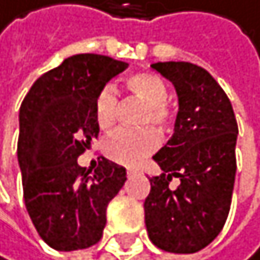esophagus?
Returning <instances> with one entry per match:
<instances>
[{"label": "esophagus", "mask_w": 260, "mask_h": 260, "mask_svg": "<svg viewBox=\"0 0 260 260\" xmlns=\"http://www.w3.org/2000/svg\"><path fill=\"white\" fill-rule=\"evenodd\" d=\"M126 174H127V177H133V175L136 174V170H134V169H127V170H126Z\"/></svg>", "instance_id": "esophagus-1"}]
</instances>
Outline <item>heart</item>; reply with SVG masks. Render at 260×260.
Returning a JSON list of instances; mask_svg holds the SVG:
<instances>
[{
  "label": "heart",
  "instance_id": "b5f03b06",
  "mask_svg": "<svg viewBox=\"0 0 260 260\" xmlns=\"http://www.w3.org/2000/svg\"><path fill=\"white\" fill-rule=\"evenodd\" d=\"M127 90L146 103L141 118L142 126L152 124L159 131L167 129L172 122V110L167 106L169 90L166 82L152 72H136L126 78ZM118 111V96L113 86H105L94 100V118L100 127L108 129L114 124ZM159 136L149 127L118 129L103 144L105 154L113 162L134 167L157 149Z\"/></svg>",
  "mask_w": 260,
  "mask_h": 260
}]
</instances>
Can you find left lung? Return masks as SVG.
<instances>
[{
  "mask_svg": "<svg viewBox=\"0 0 260 260\" xmlns=\"http://www.w3.org/2000/svg\"><path fill=\"white\" fill-rule=\"evenodd\" d=\"M174 85L178 113L174 134L154 160L164 174L149 178L144 202L149 239L162 251H202L223 230L236 177L238 122L230 98L202 67L190 62L150 65ZM181 185L172 190L170 180Z\"/></svg>",
  "mask_w": 260,
  "mask_h": 260,
  "instance_id": "8db88e82",
  "label": "left lung"
}]
</instances>
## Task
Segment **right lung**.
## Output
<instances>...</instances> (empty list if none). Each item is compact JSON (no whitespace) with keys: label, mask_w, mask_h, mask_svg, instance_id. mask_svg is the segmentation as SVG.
<instances>
[{"label":"right lung","mask_w":260,"mask_h":260,"mask_svg":"<svg viewBox=\"0 0 260 260\" xmlns=\"http://www.w3.org/2000/svg\"><path fill=\"white\" fill-rule=\"evenodd\" d=\"M126 69V62L106 55L69 57L37 78L21 105L17 162L24 202L39 236L57 251L96 244L108 203L126 182V169L105 157L93 174L77 162L100 133L96 94Z\"/></svg>","instance_id":"add662e5"}]
</instances>
